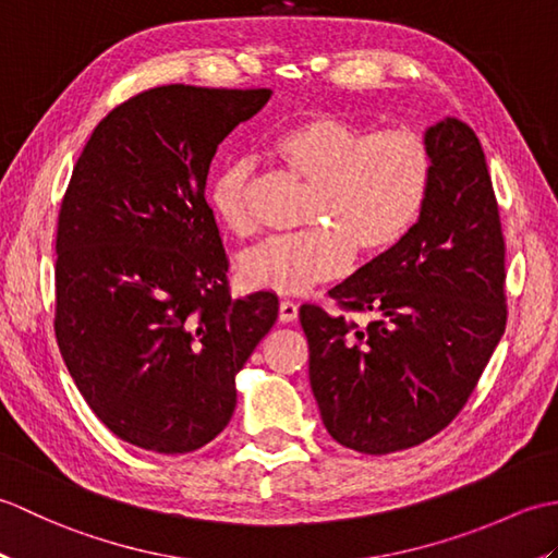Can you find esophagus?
<instances>
[{
  "instance_id": "esophagus-1",
  "label": "esophagus",
  "mask_w": 558,
  "mask_h": 558,
  "mask_svg": "<svg viewBox=\"0 0 558 558\" xmlns=\"http://www.w3.org/2000/svg\"><path fill=\"white\" fill-rule=\"evenodd\" d=\"M298 316H300L298 304H294V302H288V300H282V302H280V310H278L280 324H292V322H298Z\"/></svg>"
}]
</instances>
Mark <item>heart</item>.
<instances>
[{
	"label": "heart",
	"mask_w": 558,
	"mask_h": 558,
	"mask_svg": "<svg viewBox=\"0 0 558 558\" xmlns=\"http://www.w3.org/2000/svg\"><path fill=\"white\" fill-rule=\"evenodd\" d=\"M282 168L312 184L300 234L268 236L240 256L248 290L298 294L348 270L352 252L381 256L420 220L434 180V153L414 129H378L340 112H312L268 141ZM256 162L234 158L213 174L208 204L225 230L254 232Z\"/></svg>",
	"instance_id": "1"
}]
</instances>
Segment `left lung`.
<instances>
[{
    "label": "left lung",
    "mask_w": 558,
    "mask_h": 558,
    "mask_svg": "<svg viewBox=\"0 0 558 558\" xmlns=\"http://www.w3.org/2000/svg\"><path fill=\"white\" fill-rule=\"evenodd\" d=\"M426 141L434 180L405 240L330 290L340 314L300 310L326 429L366 456L446 429L506 330V242L480 138L444 117Z\"/></svg>",
    "instance_id": "obj_1"
}]
</instances>
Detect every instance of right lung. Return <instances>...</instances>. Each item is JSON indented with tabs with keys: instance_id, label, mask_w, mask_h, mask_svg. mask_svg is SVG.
I'll return each instance as SVG.
<instances>
[{
	"instance_id": "right-lung-1",
	"label": "right lung",
	"mask_w": 558,
	"mask_h": 558,
	"mask_svg": "<svg viewBox=\"0 0 558 558\" xmlns=\"http://www.w3.org/2000/svg\"><path fill=\"white\" fill-rule=\"evenodd\" d=\"M268 88L172 83L105 117L57 218L54 338L88 408L122 441L189 453L228 426L234 376L278 318L232 300L206 201L210 160Z\"/></svg>"
}]
</instances>
